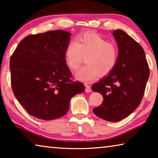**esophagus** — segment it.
Returning <instances> with one entry per match:
<instances>
[{
  "label": "esophagus",
  "mask_w": 158,
  "mask_h": 158,
  "mask_svg": "<svg viewBox=\"0 0 158 158\" xmlns=\"http://www.w3.org/2000/svg\"><path fill=\"white\" fill-rule=\"evenodd\" d=\"M85 92H86V93H90V92L92 91L91 88H90V86L89 85H87L86 84H85Z\"/></svg>",
  "instance_id": "34e87169"
}]
</instances>
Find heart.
<instances>
[{
	"instance_id": "1",
	"label": "heart",
	"mask_w": 158,
	"mask_h": 158,
	"mask_svg": "<svg viewBox=\"0 0 158 158\" xmlns=\"http://www.w3.org/2000/svg\"><path fill=\"white\" fill-rule=\"evenodd\" d=\"M87 65L74 75L81 81H89L100 76L107 75L116 65L118 52L116 45L96 33H85L70 42L67 47L65 60L73 69L79 68L84 57Z\"/></svg>"
}]
</instances>
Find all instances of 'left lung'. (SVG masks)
<instances>
[{
	"instance_id": "left-lung-1",
	"label": "left lung",
	"mask_w": 158,
	"mask_h": 158,
	"mask_svg": "<svg viewBox=\"0 0 158 158\" xmlns=\"http://www.w3.org/2000/svg\"><path fill=\"white\" fill-rule=\"evenodd\" d=\"M113 35L118 47V56L113 70L92 85L104 100L93 112L105 121L117 122L127 117L142 100L150 71L141 45L122 30Z\"/></svg>"
}]
</instances>
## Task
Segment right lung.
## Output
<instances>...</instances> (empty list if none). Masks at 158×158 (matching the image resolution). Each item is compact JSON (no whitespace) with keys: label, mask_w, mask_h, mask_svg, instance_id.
<instances>
[{"label":"right lung","mask_w":158,"mask_h":158,"mask_svg":"<svg viewBox=\"0 0 158 158\" xmlns=\"http://www.w3.org/2000/svg\"><path fill=\"white\" fill-rule=\"evenodd\" d=\"M71 33L62 30L30 35L10 58L12 91L28 113L50 121L68 112L74 95L84 92L82 83L73 81L65 52Z\"/></svg>","instance_id":"right-lung-1"}]
</instances>
